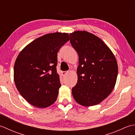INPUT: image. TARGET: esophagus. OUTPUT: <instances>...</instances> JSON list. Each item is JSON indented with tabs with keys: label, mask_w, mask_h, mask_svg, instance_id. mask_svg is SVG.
Listing matches in <instances>:
<instances>
[{
	"label": "esophagus",
	"mask_w": 135,
	"mask_h": 135,
	"mask_svg": "<svg viewBox=\"0 0 135 135\" xmlns=\"http://www.w3.org/2000/svg\"><path fill=\"white\" fill-rule=\"evenodd\" d=\"M68 73V72H67V71H62V72L61 73V74H62V75L63 76H65V75H67Z\"/></svg>",
	"instance_id": "obj_1"
}]
</instances>
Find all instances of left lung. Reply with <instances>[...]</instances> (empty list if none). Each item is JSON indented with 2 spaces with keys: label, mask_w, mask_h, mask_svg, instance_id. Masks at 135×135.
<instances>
[{
  "label": "left lung",
  "mask_w": 135,
  "mask_h": 135,
  "mask_svg": "<svg viewBox=\"0 0 135 135\" xmlns=\"http://www.w3.org/2000/svg\"><path fill=\"white\" fill-rule=\"evenodd\" d=\"M70 43L78 53V81L72 89L75 101L83 106L99 104L115 86L118 65L114 54L98 37L87 31L70 34Z\"/></svg>",
  "instance_id": "left-lung-1"
}]
</instances>
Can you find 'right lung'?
<instances>
[{
	"instance_id": "add662e5",
	"label": "right lung",
	"mask_w": 135,
	"mask_h": 135,
	"mask_svg": "<svg viewBox=\"0 0 135 135\" xmlns=\"http://www.w3.org/2000/svg\"><path fill=\"white\" fill-rule=\"evenodd\" d=\"M70 39L67 33H48L34 40L19 53L14 67V82L31 105L46 108L56 102L61 86L56 68L57 53Z\"/></svg>"
}]
</instances>
